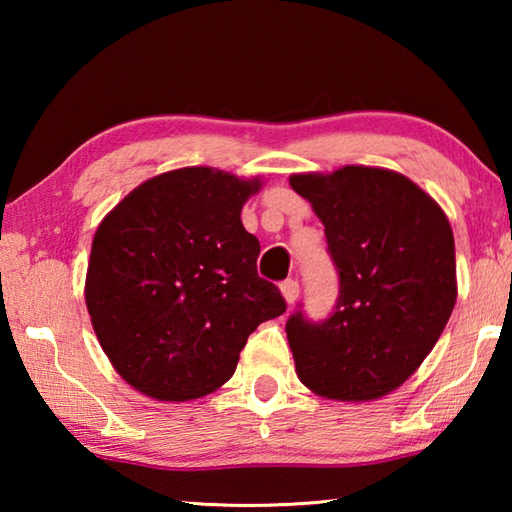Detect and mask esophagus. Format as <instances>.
Returning <instances> with one entry per match:
<instances>
[{
  "label": "esophagus",
  "instance_id": "34e87169",
  "mask_svg": "<svg viewBox=\"0 0 512 512\" xmlns=\"http://www.w3.org/2000/svg\"><path fill=\"white\" fill-rule=\"evenodd\" d=\"M280 291H282L284 300H287V305H293V302L298 300L300 287H298V282H296V280H284V282L280 284Z\"/></svg>",
  "mask_w": 512,
  "mask_h": 512
}]
</instances>
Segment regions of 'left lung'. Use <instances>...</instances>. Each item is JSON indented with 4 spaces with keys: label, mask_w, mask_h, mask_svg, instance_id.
Listing matches in <instances>:
<instances>
[{
    "label": "left lung",
    "mask_w": 512,
    "mask_h": 512,
    "mask_svg": "<svg viewBox=\"0 0 512 512\" xmlns=\"http://www.w3.org/2000/svg\"><path fill=\"white\" fill-rule=\"evenodd\" d=\"M289 185L323 221L341 282L323 323L300 311L287 320L298 379L325 400H379L420 368L452 316V225L424 189L391 169L348 164L293 173Z\"/></svg>",
    "instance_id": "1"
}]
</instances>
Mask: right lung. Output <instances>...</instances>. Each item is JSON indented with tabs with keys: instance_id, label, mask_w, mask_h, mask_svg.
I'll return each instance as SVG.
<instances>
[{
	"instance_id": "right-lung-1",
	"label": "right lung",
	"mask_w": 512,
	"mask_h": 512,
	"mask_svg": "<svg viewBox=\"0 0 512 512\" xmlns=\"http://www.w3.org/2000/svg\"><path fill=\"white\" fill-rule=\"evenodd\" d=\"M262 189L212 167L153 176L112 207L92 239L85 305L119 377L158 402H189L235 375L259 323L284 314L257 275L241 207Z\"/></svg>"
}]
</instances>
